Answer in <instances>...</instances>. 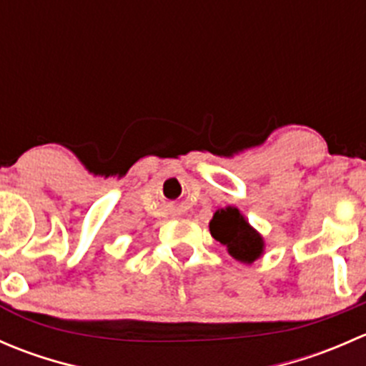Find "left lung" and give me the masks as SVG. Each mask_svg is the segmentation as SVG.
<instances>
[{
  "mask_svg": "<svg viewBox=\"0 0 366 366\" xmlns=\"http://www.w3.org/2000/svg\"><path fill=\"white\" fill-rule=\"evenodd\" d=\"M210 234L216 241L227 246L228 253L239 262L252 264L264 252V241L248 224L235 207L219 209L209 224Z\"/></svg>",
  "mask_w": 366,
  "mask_h": 366,
  "instance_id": "1",
  "label": "left lung"
}]
</instances>
